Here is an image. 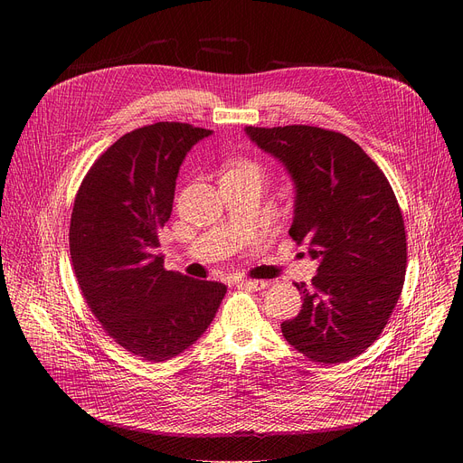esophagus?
Masks as SVG:
<instances>
[{"mask_svg": "<svg viewBox=\"0 0 463 463\" xmlns=\"http://www.w3.org/2000/svg\"><path fill=\"white\" fill-rule=\"evenodd\" d=\"M240 285L246 287V288L260 290V288H264V287H269V281H264V279H241Z\"/></svg>", "mask_w": 463, "mask_h": 463, "instance_id": "esophagus-1", "label": "esophagus"}]
</instances>
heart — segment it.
<instances>
[{
  "instance_id": "1",
  "label": "heart",
  "mask_w": 463,
  "mask_h": 463,
  "mask_svg": "<svg viewBox=\"0 0 463 463\" xmlns=\"http://www.w3.org/2000/svg\"><path fill=\"white\" fill-rule=\"evenodd\" d=\"M236 168H255V170H257V166H255V165H250V163H241V165H238ZM236 168H232V170H236Z\"/></svg>"
}]
</instances>
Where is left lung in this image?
Masks as SVG:
<instances>
[{
    "mask_svg": "<svg viewBox=\"0 0 463 463\" xmlns=\"http://www.w3.org/2000/svg\"><path fill=\"white\" fill-rule=\"evenodd\" d=\"M246 133L293 178L288 234L319 259L311 287L295 283L304 304L281 332L315 362H347L375 342L402 295L407 241L396 194L375 161L342 133L311 126H250Z\"/></svg>",
    "mask_w": 463,
    "mask_h": 463,
    "instance_id": "left-lung-1",
    "label": "left lung"
}]
</instances>
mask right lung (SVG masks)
I'll list each match as a JSON object with an SVG mask.
<instances>
[{"label":"right lung","instance_id":"1","mask_svg":"<svg viewBox=\"0 0 463 463\" xmlns=\"http://www.w3.org/2000/svg\"><path fill=\"white\" fill-rule=\"evenodd\" d=\"M210 129L157 121L119 137L84 176L71 213L72 269L91 313L118 345L148 362L206 332L227 287L165 270L159 229L182 161Z\"/></svg>","mask_w":463,"mask_h":463}]
</instances>
